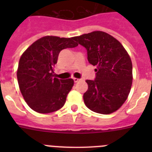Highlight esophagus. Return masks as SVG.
Segmentation results:
<instances>
[{
	"instance_id": "esophagus-1",
	"label": "esophagus",
	"mask_w": 152,
	"mask_h": 152,
	"mask_svg": "<svg viewBox=\"0 0 152 152\" xmlns=\"http://www.w3.org/2000/svg\"><path fill=\"white\" fill-rule=\"evenodd\" d=\"M81 80V79H78V78H76V77H75V78H74V81H75V83H77V82H78V81H80V80Z\"/></svg>"
}]
</instances>
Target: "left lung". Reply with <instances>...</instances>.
Segmentation results:
<instances>
[{
  "mask_svg": "<svg viewBox=\"0 0 152 152\" xmlns=\"http://www.w3.org/2000/svg\"><path fill=\"white\" fill-rule=\"evenodd\" d=\"M73 39L87 49L88 61L96 66L94 80H86L85 105L98 113L115 112L131 90L132 64L128 52L116 39L102 31L75 36Z\"/></svg>",
  "mask_w": 152,
  "mask_h": 152,
  "instance_id": "obj_1",
  "label": "left lung"
}]
</instances>
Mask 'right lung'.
Instances as JSON below:
<instances>
[{
	"mask_svg": "<svg viewBox=\"0 0 152 152\" xmlns=\"http://www.w3.org/2000/svg\"><path fill=\"white\" fill-rule=\"evenodd\" d=\"M78 44L72 38L47 36L34 42L23 53L17 76L20 90L29 107L39 113L61 109L74 85L73 79L54 77V66L59 52Z\"/></svg>",
	"mask_w": 152,
	"mask_h": 152,
	"instance_id": "add662e5",
	"label": "right lung"
}]
</instances>
